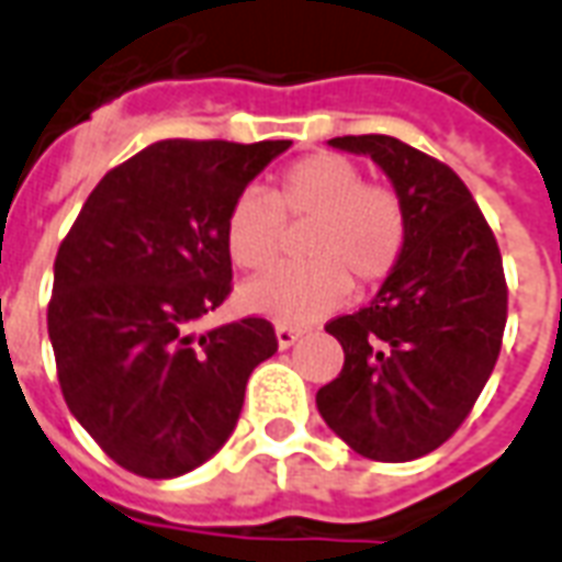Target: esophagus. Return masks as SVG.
Wrapping results in <instances>:
<instances>
[{"instance_id": "1", "label": "esophagus", "mask_w": 562, "mask_h": 562, "mask_svg": "<svg viewBox=\"0 0 562 562\" xmlns=\"http://www.w3.org/2000/svg\"><path fill=\"white\" fill-rule=\"evenodd\" d=\"M301 336L303 330H294V327H277V345H280V348H292Z\"/></svg>"}]
</instances>
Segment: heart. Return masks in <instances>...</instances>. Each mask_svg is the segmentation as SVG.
Here are the masks:
<instances>
[{
    "label": "heart",
    "mask_w": 562,
    "mask_h": 562,
    "mask_svg": "<svg viewBox=\"0 0 562 562\" xmlns=\"http://www.w3.org/2000/svg\"><path fill=\"white\" fill-rule=\"evenodd\" d=\"M282 217H315L303 252L306 265L280 268L240 285L238 303L282 327H306L339 310L355 289L393 273L402 259L408 223L393 190L363 184V172L342 154H310L294 160L273 193L247 187L226 214V249L244 270L277 261Z\"/></svg>",
    "instance_id": "heart-1"
}]
</instances>
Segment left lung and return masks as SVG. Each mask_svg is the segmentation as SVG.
Wrapping results in <instances>:
<instances>
[{
    "label": "left lung",
    "mask_w": 562,
    "mask_h": 562,
    "mask_svg": "<svg viewBox=\"0 0 562 562\" xmlns=\"http://www.w3.org/2000/svg\"><path fill=\"white\" fill-rule=\"evenodd\" d=\"M327 145L363 154L390 178L408 238L372 303L327 324L345 363L315 405L363 459L414 461L459 429L497 363L506 327L501 249L450 166L381 133Z\"/></svg>",
    "instance_id": "1"
}]
</instances>
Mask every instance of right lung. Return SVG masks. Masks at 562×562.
Instances as JSON below:
<instances>
[{"mask_svg": "<svg viewBox=\"0 0 562 562\" xmlns=\"http://www.w3.org/2000/svg\"><path fill=\"white\" fill-rule=\"evenodd\" d=\"M289 145H148L101 178L61 240L47 310L61 396L124 471L172 480L205 464L277 351L265 318L193 324L228 294V207Z\"/></svg>", "mask_w": 562, "mask_h": 562, "instance_id": "right-lung-1", "label": "right lung"}]
</instances>
